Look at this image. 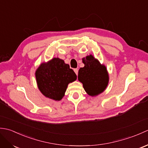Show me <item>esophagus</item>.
I'll list each match as a JSON object with an SVG mask.
<instances>
[{
  "label": "esophagus",
  "instance_id": "obj_1",
  "mask_svg": "<svg viewBox=\"0 0 148 148\" xmlns=\"http://www.w3.org/2000/svg\"><path fill=\"white\" fill-rule=\"evenodd\" d=\"M74 71L75 72V73L76 74V75H77L78 74V69H74Z\"/></svg>",
  "mask_w": 148,
  "mask_h": 148
}]
</instances>
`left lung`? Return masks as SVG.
Returning a JSON list of instances; mask_svg holds the SVG:
<instances>
[{
	"label": "left lung",
	"instance_id": "left-lung-1",
	"mask_svg": "<svg viewBox=\"0 0 148 148\" xmlns=\"http://www.w3.org/2000/svg\"><path fill=\"white\" fill-rule=\"evenodd\" d=\"M83 62L84 67L79 70L78 79L83 83L84 90L89 95L96 96L103 92L108 84L106 67L92 55L83 58Z\"/></svg>",
	"mask_w": 148,
	"mask_h": 148
}]
</instances>
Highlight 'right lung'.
<instances>
[{
  "label": "right lung",
  "instance_id": "add662e5",
  "mask_svg": "<svg viewBox=\"0 0 148 148\" xmlns=\"http://www.w3.org/2000/svg\"><path fill=\"white\" fill-rule=\"evenodd\" d=\"M37 86L44 95L55 100H60L68 84L77 79L70 66L58 58L43 63L36 72Z\"/></svg>",
  "mask_w": 148,
  "mask_h": 148
}]
</instances>
